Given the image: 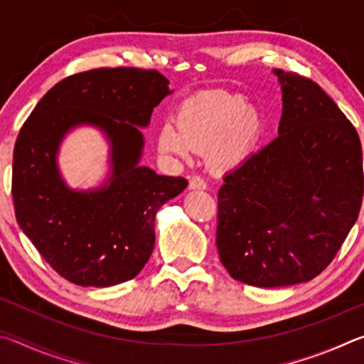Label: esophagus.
<instances>
[{
  "instance_id": "34e87169",
  "label": "esophagus",
  "mask_w": 364,
  "mask_h": 364,
  "mask_svg": "<svg viewBox=\"0 0 364 364\" xmlns=\"http://www.w3.org/2000/svg\"><path fill=\"white\" fill-rule=\"evenodd\" d=\"M189 188L191 189H207V181L202 176L194 175V176H191V180H189Z\"/></svg>"
}]
</instances>
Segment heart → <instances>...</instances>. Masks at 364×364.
Wrapping results in <instances>:
<instances>
[{
	"mask_svg": "<svg viewBox=\"0 0 364 364\" xmlns=\"http://www.w3.org/2000/svg\"><path fill=\"white\" fill-rule=\"evenodd\" d=\"M262 133L260 114L245 97L225 90H204L184 100L176 110V127L164 122L157 132L159 151L189 159L207 149V160L217 170H232L254 152Z\"/></svg>",
	"mask_w": 364,
	"mask_h": 364,
	"instance_id": "b5f03b06",
	"label": "heart"
}]
</instances>
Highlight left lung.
<instances>
[{"label":"left lung","mask_w":364,"mask_h":364,"mask_svg":"<svg viewBox=\"0 0 364 364\" xmlns=\"http://www.w3.org/2000/svg\"><path fill=\"white\" fill-rule=\"evenodd\" d=\"M282 90L278 138L226 173L217 249L234 279L284 287L321 273L358 218L360 136L321 86L274 70Z\"/></svg>","instance_id":"obj_1"}]
</instances>
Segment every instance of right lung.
I'll use <instances>...</instances> for the list:
<instances>
[{"label": "right lung", "mask_w": 364, "mask_h": 364, "mask_svg": "<svg viewBox=\"0 0 364 364\" xmlns=\"http://www.w3.org/2000/svg\"><path fill=\"white\" fill-rule=\"evenodd\" d=\"M157 70L117 67L75 73L54 85L23 123L12 159V199L21 230L58 274L77 286L130 281L152 254L156 213L188 186L181 176L139 167L151 114L170 95ZM93 124L111 143L104 187L73 191L55 156L65 133Z\"/></svg>", "instance_id": "obj_1"}]
</instances>
